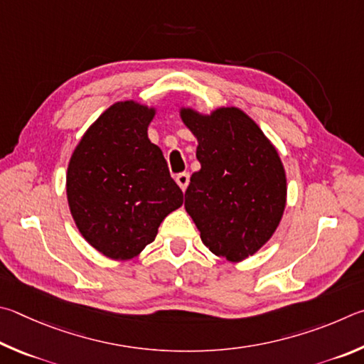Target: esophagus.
<instances>
[{"instance_id": "obj_1", "label": "esophagus", "mask_w": 364, "mask_h": 364, "mask_svg": "<svg viewBox=\"0 0 364 364\" xmlns=\"http://www.w3.org/2000/svg\"><path fill=\"white\" fill-rule=\"evenodd\" d=\"M176 182L177 186L182 188V192H186V188L188 187V182H190V174L188 172H181V174L176 176Z\"/></svg>"}]
</instances>
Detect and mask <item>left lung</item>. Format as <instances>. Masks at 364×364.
Returning a JSON list of instances; mask_svg holds the SVG:
<instances>
[{
  "instance_id": "obj_1",
  "label": "left lung",
  "mask_w": 364,
  "mask_h": 364,
  "mask_svg": "<svg viewBox=\"0 0 364 364\" xmlns=\"http://www.w3.org/2000/svg\"><path fill=\"white\" fill-rule=\"evenodd\" d=\"M181 118L198 140L201 164L190 177L186 211L215 256L241 262L256 254L279 225L286 208V172L256 121L237 107Z\"/></svg>"
}]
</instances>
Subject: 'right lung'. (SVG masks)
<instances>
[{"mask_svg":"<svg viewBox=\"0 0 364 364\" xmlns=\"http://www.w3.org/2000/svg\"><path fill=\"white\" fill-rule=\"evenodd\" d=\"M155 113L139 102H117L89 126L68 163L67 200L75 224L113 260L139 256L183 201L163 151L146 134Z\"/></svg>","mask_w":364,"mask_h":364,"instance_id":"right-lung-1","label":"right lung"}]
</instances>
